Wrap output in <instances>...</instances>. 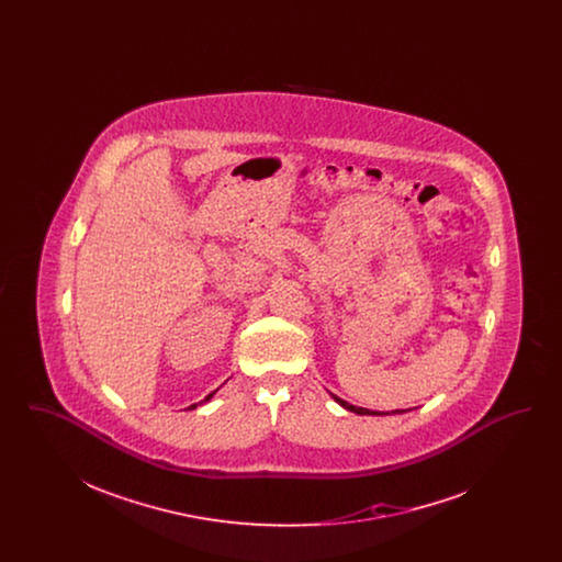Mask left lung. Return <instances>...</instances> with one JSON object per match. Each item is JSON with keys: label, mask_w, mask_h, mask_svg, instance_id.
Segmentation results:
<instances>
[{"label": "left lung", "mask_w": 562, "mask_h": 562, "mask_svg": "<svg viewBox=\"0 0 562 562\" xmlns=\"http://www.w3.org/2000/svg\"><path fill=\"white\" fill-rule=\"evenodd\" d=\"M333 398H335V402H339L344 408H348L351 413H356V415H385V413H376V411H369V408H362V406H353V404L341 401V398H337V396H333ZM392 413H402V411H392Z\"/></svg>", "instance_id": "obj_1"}]
</instances>
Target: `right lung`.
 Wrapping results in <instances>:
<instances>
[{
	"label": "right lung",
	"mask_w": 562,
	"mask_h": 562,
	"mask_svg": "<svg viewBox=\"0 0 562 562\" xmlns=\"http://www.w3.org/2000/svg\"><path fill=\"white\" fill-rule=\"evenodd\" d=\"M214 392H216V390H214ZM214 392H211V394H209V396H206V398H204V401H202V402L211 401V398H213V396H214ZM202 402H200V404H202ZM195 406H198V404H191V406H189V408H195Z\"/></svg>",
	"instance_id": "add662e5"
}]
</instances>
